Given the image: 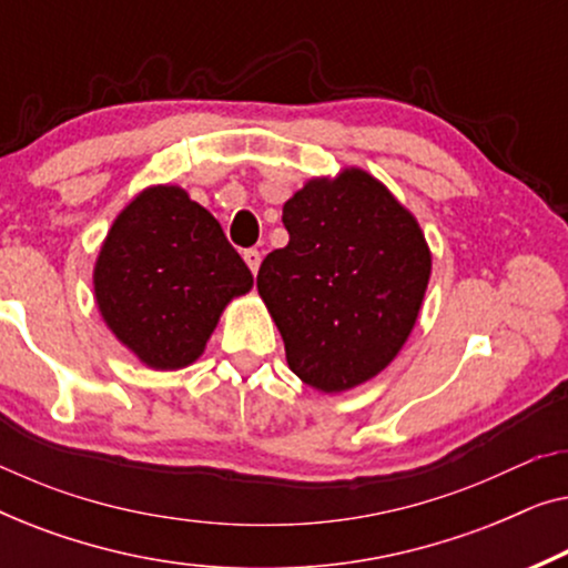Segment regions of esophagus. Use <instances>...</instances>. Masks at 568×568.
Instances as JSON below:
<instances>
[{"instance_id":"obj_1","label":"esophagus","mask_w":568,"mask_h":568,"mask_svg":"<svg viewBox=\"0 0 568 568\" xmlns=\"http://www.w3.org/2000/svg\"><path fill=\"white\" fill-rule=\"evenodd\" d=\"M243 258H245V263H247V268L253 271H258V266H261V251H255V247H251V251H245L243 253Z\"/></svg>"}]
</instances>
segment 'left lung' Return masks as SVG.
I'll return each mask as SVG.
<instances>
[{
    "instance_id": "obj_1",
    "label": "left lung",
    "mask_w": 568,
    "mask_h": 568,
    "mask_svg": "<svg viewBox=\"0 0 568 568\" xmlns=\"http://www.w3.org/2000/svg\"><path fill=\"white\" fill-rule=\"evenodd\" d=\"M282 222L290 243L263 258L258 294L286 364L315 390H352L379 375L414 331L429 245L416 216L362 168L307 181Z\"/></svg>"
}]
</instances>
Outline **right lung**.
<instances>
[{
  "label": "right lung",
  "instance_id": "add662e5",
  "mask_svg": "<svg viewBox=\"0 0 568 568\" xmlns=\"http://www.w3.org/2000/svg\"><path fill=\"white\" fill-rule=\"evenodd\" d=\"M92 286L113 336L165 372L204 354L224 307L251 292L253 274L181 185H150L113 220Z\"/></svg>",
  "mask_w": 568,
  "mask_h": 568
}]
</instances>
